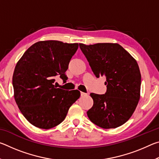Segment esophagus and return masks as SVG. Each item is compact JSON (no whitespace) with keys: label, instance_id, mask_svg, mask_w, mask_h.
Listing matches in <instances>:
<instances>
[{"label":"esophagus","instance_id":"obj_1","mask_svg":"<svg viewBox=\"0 0 159 159\" xmlns=\"http://www.w3.org/2000/svg\"><path fill=\"white\" fill-rule=\"evenodd\" d=\"M87 95V94L85 93H83V92H80V96L81 97H84Z\"/></svg>","mask_w":159,"mask_h":159}]
</instances>
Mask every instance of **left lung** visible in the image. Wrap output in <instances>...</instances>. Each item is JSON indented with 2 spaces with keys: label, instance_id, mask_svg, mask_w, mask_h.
Masks as SVG:
<instances>
[{
  "label": "left lung",
  "instance_id": "8db88e82",
  "mask_svg": "<svg viewBox=\"0 0 159 159\" xmlns=\"http://www.w3.org/2000/svg\"><path fill=\"white\" fill-rule=\"evenodd\" d=\"M79 46L95 76H106V93H90L93 105L87 111L88 116L100 128L119 127L131 117L140 98L138 62L118 43H79Z\"/></svg>",
  "mask_w": 159,
  "mask_h": 159
}]
</instances>
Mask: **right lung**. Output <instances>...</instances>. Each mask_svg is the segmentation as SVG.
Masks as SVG:
<instances>
[{"instance_id":"add662e5","label":"right lung","mask_w":159,"mask_h":159,"mask_svg":"<svg viewBox=\"0 0 159 159\" xmlns=\"http://www.w3.org/2000/svg\"><path fill=\"white\" fill-rule=\"evenodd\" d=\"M78 48V43L39 41L17 61L12 76L14 98L31 124L45 130L55 127L80 98L79 90H65L54 85L56 76L64 82L68 79L65 72Z\"/></svg>"}]
</instances>
